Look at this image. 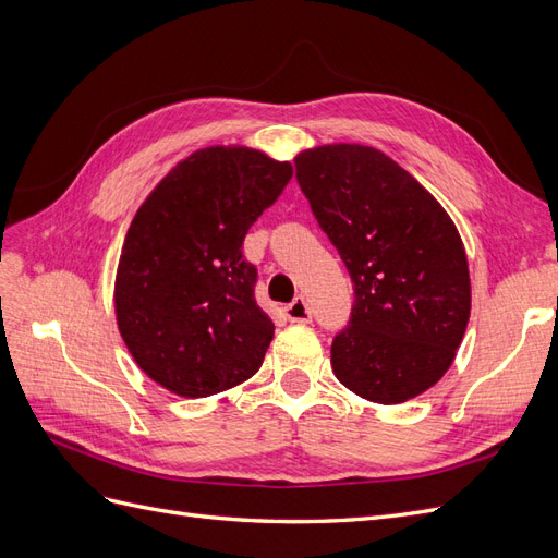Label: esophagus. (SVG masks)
I'll list each match as a JSON object with an SVG mask.
<instances>
[{"label":"esophagus","instance_id":"1","mask_svg":"<svg viewBox=\"0 0 558 558\" xmlns=\"http://www.w3.org/2000/svg\"><path fill=\"white\" fill-rule=\"evenodd\" d=\"M283 314H286V318L293 320V324H310V320H312L310 305H307V300L302 298V295H298V298L291 302V305H286V307H283Z\"/></svg>","mask_w":558,"mask_h":558}]
</instances>
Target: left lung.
Listing matches in <instances>:
<instances>
[{"label":"left lung","instance_id":"left-lung-1","mask_svg":"<svg viewBox=\"0 0 558 558\" xmlns=\"http://www.w3.org/2000/svg\"><path fill=\"white\" fill-rule=\"evenodd\" d=\"M295 177L356 295L330 347L335 377L373 402L416 398L447 373L470 318L459 230L373 146L310 148L295 158Z\"/></svg>","mask_w":558,"mask_h":558}]
</instances>
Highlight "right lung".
I'll return each mask as SVG.
<instances>
[{
	"mask_svg": "<svg viewBox=\"0 0 558 558\" xmlns=\"http://www.w3.org/2000/svg\"><path fill=\"white\" fill-rule=\"evenodd\" d=\"M293 177L244 146L195 150L134 214L116 275V320L156 384L207 398L258 373L275 324L256 305L242 244Z\"/></svg>",
	"mask_w": 558,
	"mask_h": 558,
	"instance_id": "add662e5",
	"label": "right lung"
}]
</instances>
